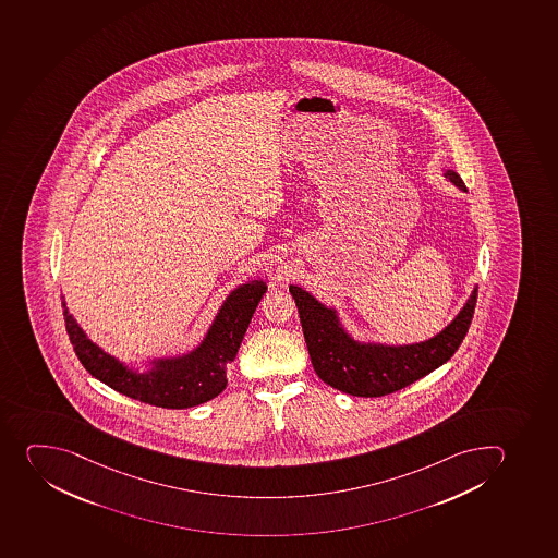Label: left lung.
Listing matches in <instances>:
<instances>
[{
  "label": "left lung",
  "mask_w": 558,
  "mask_h": 558,
  "mask_svg": "<svg viewBox=\"0 0 558 558\" xmlns=\"http://www.w3.org/2000/svg\"><path fill=\"white\" fill-rule=\"evenodd\" d=\"M445 180L466 192L454 170H445ZM311 363L317 377L328 386L353 397H383L410 386L414 380L447 363L471 327L477 287L454 319L433 338L410 344L359 341L341 323L339 312L327 307L300 286H289Z\"/></svg>",
  "instance_id": "8db88e82"
}]
</instances>
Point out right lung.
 Returning <instances> with one entry per match:
<instances>
[{"instance_id": "add662e5", "label": "right lung", "mask_w": 558, "mask_h": 558, "mask_svg": "<svg viewBox=\"0 0 558 558\" xmlns=\"http://www.w3.org/2000/svg\"><path fill=\"white\" fill-rule=\"evenodd\" d=\"M266 291L264 280H251L235 287L226 296L208 332L194 350L175 357L150 359L145 372L123 363L93 343L68 311L64 296L62 307L73 350L93 377L108 384L118 393L145 404L186 410L205 404L222 393L228 384V366L235 361L251 317Z\"/></svg>"}]
</instances>
